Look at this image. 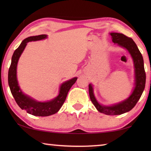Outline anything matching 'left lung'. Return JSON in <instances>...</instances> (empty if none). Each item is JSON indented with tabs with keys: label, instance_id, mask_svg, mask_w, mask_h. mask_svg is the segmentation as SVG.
<instances>
[{
	"label": "left lung",
	"instance_id": "obj_1",
	"mask_svg": "<svg viewBox=\"0 0 151 151\" xmlns=\"http://www.w3.org/2000/svg\"><path fill=\"white\" fill-rule=\"evenodd\" d=\"M109 34L114 44H117L119 47L125 48L131 56L134 68V87L127 99L109 106L103 105L99 103L94 96L93 86L91 83L88 85L89 96L92 103L99 112L107 115H119L130 111L136 105L145 87L146 74L142 56L133 40L121 33L111 32Z\"/></svg>",
	"mask_w": 151,
	"mask_h": 151
}]
</instances>
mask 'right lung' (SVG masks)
<instances>
[{
    "label": "right lung",
    "mask_w": 151,
    "mask_h": 151,
    "mask_svg": "<svg viewBox=\"0 0 151 151\" xmlns=\"http://www.w3.org/2000/svg\"><path fill=\"white\" fill-rule=\"evenodd\" d=\"M47 38V35H40L29 37L22 40L21 44L14 50L12 55L11 64L9 70V85L15 101L17 102L20 109L25 110L28 113L34 116H48L57 113L63 106L64 102L65 101L66 96L71 86L77 80V77H74L70 80L64 82L60 86L58 96L48 101H38L28 94H24L21 91L18 83L17 75V65L19 58L23 52L28 42L43 40Z\"/></svg>",
    "instance_id": "right-lung-1"
}]
</instances>
